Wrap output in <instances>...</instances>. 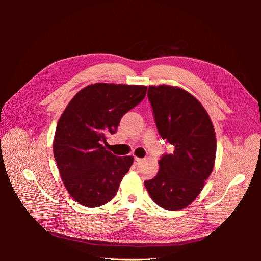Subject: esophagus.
Masks as SVG:
<instances>
[{
  "label": "esophagus",
  "instance_id": "esophagus-1",
  "mask_svg": "<svg viewBox=\"0 0 261 261\" xmlns=\"http://www.w3.org/2000/svg\"><path fill=\"white\" fill-rule=\"evenodd\" d=\"M143 161H144V159H140V158L135 156V164H140Z\"/></svg>",
  "mask_w": 261,
  "mask_h": 261
}]
</instances>
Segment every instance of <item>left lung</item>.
Returning a JSON list of instances; mask_svg holds the SVG:
<instances>
[{"instance_id": "1", "label": "left lung", "mask_w": 261, "mask_h": 261, "mask_svg": "<svg viewBox=\"0 0 261 261\" xmlns=\"http://www.w3.org/2000/svg\"><path fill=\"white\" fill-rule=\"evenodd\" d=\"M148 99L158 132L174 151L161 156L159 172L145 186L158 206L180 210L197 198L213 170L215 129L200 102L178 87L149 86Z\"/></svg>"}]
</instances>
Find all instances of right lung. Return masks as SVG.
<instances>
[{
	"label": "right lung",
	"mask_w": 261,
	"mask_h": 261,
	"mask_svg": "<svg viewBox=\"0 0 261 261\" xmlns=\"http://www.w3.org/2000/svg\"><path fill=\"white\" fill-rule=\"evenodd\" d=\"M147 87L98 83L70 100L55 129L53 153L67 192L85 207L111 200L134 162L102 144L117 130L122 116L144 100Z\"/></svg>",
	"instance_id": "add662e5"
}]
</instances>
